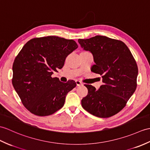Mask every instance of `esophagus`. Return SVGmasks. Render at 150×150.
I'll return each instance as SVG.
<instances>
[{
  "label": "esophagus",
  "mask_w": 150,
  "mask_h": 150,
  "mask_svg": "<svg viewBox=\"0 0 150 150\" xmlns=\"http://www.w3.org/2000/svg\"><path fill=\"white\" fill-rule=\"evenodd\" d=\"M75 82H76V86H82V82H81L80 81H78V80H76Z\"/></svg>",
  "instance_id": "esophagus-1"
}]
</instances>
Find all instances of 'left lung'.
<instances>
[{
  "instance_id": "1",
  "label": "left lung",
  "mask_w": 150,
  "mask_h": 150,
  "mask_svg": "<svg viewBox=\"0 0 150 150\" xmlns=\"http://www.w3.org/2000/svg\"><path fill=\"white\" fill-rule=\"evenodd\" d=\"M83 50L91 52L95 64L91 71L102 75L103 84L96 90L85 84L88 94L82 107L99 117H109L126 105L137 88L138 67L129 48L123 41L103 36L79 39Z\"/></svg>"
}]
</instances>
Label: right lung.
Returning <instances> with one entry per match:
<instances>
[{"label": "right lung", "mask_w": 150, "mask_h": 150, "mask_svg": "<svg viewBox=\"0 0 150 150\" xmlns=\"http://www.w3.org/2000/svg\"><path fill=\"white\" fill-rule=\"evenodd\" d=\"M78 48L74 40L50 36L31 39L23 47L13 64L12 83L26 109L46 116L63 107L66 96L76 87L74 81L63 83L52 77Z\"/></svg>", "instance_id": "obj_1"}]
</instances>
